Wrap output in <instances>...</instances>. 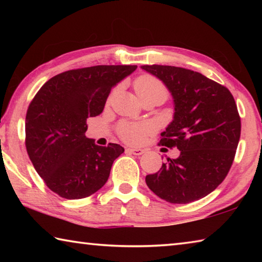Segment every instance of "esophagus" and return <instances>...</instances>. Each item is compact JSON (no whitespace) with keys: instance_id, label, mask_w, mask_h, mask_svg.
Listing matches in <instances>:
<instances>
[{"instance_id":"esophagus-1","label":"esophagus","mask_w":262,"mask_h":262,"mask_svg":"<svg viewBox=\"0 0 262 262\" xmlns=\"http://www.w3.org/2000/svg\"><path fill=\"white\" fill-rule=\"evenodd\" d=\"M128 151L133 155H135V156H141V155H143L145 152L143 149H139V148H129L128 149Z\"/></svg>"}]
</instances>
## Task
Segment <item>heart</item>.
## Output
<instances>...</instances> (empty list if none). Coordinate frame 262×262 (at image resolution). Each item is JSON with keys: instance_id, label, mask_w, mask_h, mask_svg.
Returning a JSON list of instances; mask_svg holds the SVG:
<instances>
[{"instance_id": "obj_1", "label": "heart", "mask_w": 262, "mask_h": 262, "mask_svg": "<svg viewBox=\"0 0 262 262\" xmlns=\"http://www.w3.org/2000/svg\"><path fill=\"white\" fill-rule=\"evenodd\" d=\"M135 90L137 96L143 97L147 95H159L165 97L167 91L162 82L149 75L139 77L135 81ZM155 127L150 122H127L123 121L118 127V133L121 139L130 144H139L145 139V136L152 133Z\"/></svg>"}]
</instances>
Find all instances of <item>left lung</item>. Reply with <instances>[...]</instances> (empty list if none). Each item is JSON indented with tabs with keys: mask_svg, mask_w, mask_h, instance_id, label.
Here are the masks:
<instances>
[{
	"mask_svg": "<svg viewBox=\"0 0 262 262\" xmlns=\"http://www.w3.org/2000/svg\"><path fill=\"white\" fill-rule=\"evenodd\" d=\"M141 68L161 79L173 98V120L158 144L180 150L178 158H168L145 183L170 203L200 200L217 188L232 165L242 127L236 101L227 88L193 70Z\"/></svg>",
	"mask_w": 262,
	"mask_h": 262,
	"instance_id": "obj_1",
	"label": "left lung"
}]
</instances>
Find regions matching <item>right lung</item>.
<instances>
[{
	"label": "right lung",
	"mask_w": 262,
	"mask_h": 262,
	"mask_svg": "<svg viewBox=\"0 0 262 262\" xmlns=\"http://www.w3.org/2000/svg\"><path fill=\"white\" fill-rule=\"evenodd\" d=\"M137 66H94L61 73L43 84L26 112L25 145L47 187L68 200L88 198L106 184L120 144L88 139L86 119L103 112L114 85Z\"/></svg>",
	"instance_id": "add662e5"
}]
</instances>
